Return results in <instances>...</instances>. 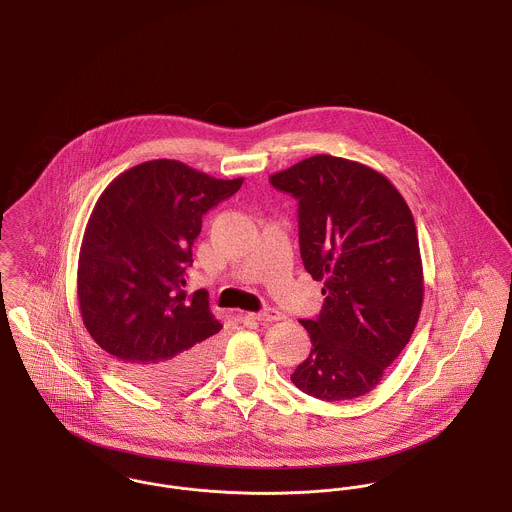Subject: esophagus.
Listing matches in <instances>:
<instances>
[{
	"mask_svg": "<svg viewBox=\"0 0 512 512\" xmlns=\"http://www.w3.org/2000/svg\"><path fill=\"white\" fill-rule=\"evenodd\" d=\"M250 317L260 321V323H272V321H281L283 319V315L274 307H266L260 313H250Z\"/></svg>",
	"mask_w": 512,
	"mask_h": 512,
	"instance_id": "1",
	"label": "esophagus"
}]
</instances>
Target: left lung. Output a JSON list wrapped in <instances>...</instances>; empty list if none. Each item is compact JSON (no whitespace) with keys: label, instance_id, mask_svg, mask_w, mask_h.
Here are the masks:
<instances>
[{"label":"left lung","instance_id":"1","mask_svg":"<svg viewBox=\"0 0 512 512\" xmlns=\"http://www.w3.org/2000/svg\"><path fill=\"white\" fill-rule=\"evenodd\" d=\"M297 199L305 270L325 281L315 319H301L311 354L291 381L323 401L370 393L407 346L422 307V262L413 213L372 168L317 154L270 176Z\"/></svg>","mask_w":512,"mask_h":512}]
</instances>
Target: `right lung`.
I'll return each mask as SVG.
<instances>
[{"instance_id":"1","label":"right lung","mask_w":512,"mask_h":512,"mask_svg":"<svg viewBox=\"0 0 512 512\" xmlns=\"http://www.w3.org/2000/svg\"><path fill=\"white\" fill-rule=\"evenodd\" d=\"M242 186L178 160H150L115 178L93 207L78 262L84 325L129 379L154 393L199 383L217 358L203 289L187 295L203 215Z\"/></svg>"}]
</instances>
